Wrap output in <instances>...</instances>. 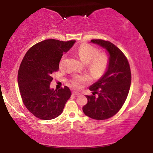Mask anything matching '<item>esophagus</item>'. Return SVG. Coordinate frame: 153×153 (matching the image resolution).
<instances>
[{"label":"esophagus","mask_w":153,"mask_h":153,"mask_svg":"<svg viewBox=\"0 0 153 153\" xmlns=\"http://www.w3.org/2000/svg\"><path fill=\"white\" fill-rule=\"evenodd\" d=\"M72 95H80L81 94L79 93H77V92H76V91H74L72 92Z\"/></svg>","instance_id":"esophagus-1"}]
</instances>
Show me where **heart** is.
<instances>
[{
    "label": "heart",
    "instance_id": "obj_1",
    "mask_svg": "<svg viewBox=\"0 0 153 153\" xmlns=\"http://www.w3.org/2000/svg\"><path fill=\"white\" fill-rule=\"evenodd\" d=\"M98 50L89 44H83L78 48L77 54L83 63H89V70L96 77H99L105 72L108 66V57L107 54L98 53ZM66 55L62 57L60 61V67L62 66ZM88 76H75L71 80V85L76 89H79L82 85L90 82Z\"/></svg>",
    "mask_w": 153,
    "mask_h": 153
}]
</instances>
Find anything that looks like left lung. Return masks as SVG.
<instances>
[{"instance_id":"1","label":"left lung","mask_w":153,"mask_h":153,"mask_svg":"<svg viewBox=\"0 0 153 153\" xmlns=\"http://www.w3.org/2000/svg\"><path fill=\"white\" fill-rule=\"evenodd\" d=\"M91 43L106 49L108 66L102 76L89 87L93 95L85 96L87 103L83 111L91 118L102 120L114 116L124 104L130 89L131 70L125 55L116 45L101 39H93ZM95 94H98L97 97Z\"/></svg>"}]
</instances>
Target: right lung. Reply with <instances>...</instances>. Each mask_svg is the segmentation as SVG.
<instances>
[{
    "instance_id": "right-lung-1",
    "label": "right lung",
    "mask_w": 153,
    "mask_h": 153,
    "mask_svg": "<svg viewBox=\"0 0 153 153\" xmlns=\"http://www.w3.org/2000/svg\"><path fill=\"white\" fill-rule=\"evenodd\" d=\"M76 41L49 39L30 48L24 56L18 74V83L24 105L41 120H52L63 112L71 91L68 87L54 90L50 87L52 74L59 69L63 54L73 47Z\"/></svg>"
}]
</instances>
